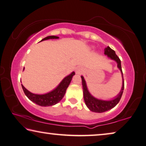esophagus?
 <instances>
[{"label":"esophagus","mask_w":146,"mask_h":146,"mask_svg":"<svg viewBox=\"0 0 146 146\" xmlns=\"http://www.w3.org/2000/svg\"><path fill=\"white\" fill-rule=\"evenodd\" d=\"M77 73H78V74H81V73H82V71L80 70V69H78V70L77 71Z\"/></svg>","instance_id":"1"}]
</instances>
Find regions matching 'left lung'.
I'll return each mask as SVG.
<instances>
[{
    "mask_svg": "<svg viewBox=\"0 0 146 146\" xmlns=\"http://www.w3.org/2000/svg\"><path fill=\"white\" fill-rule=\"evenodd\" d=\"M104 54L107 55V56L110 58L112 60H114L117 63V66L118 68L120 69L122 73V89L118 95L115 97L114 99L110 100H102L98 99V98H94L91 94L89 93L88 91L87 84H86L85 80L84 79V77L81 76L82 79V85H83V97L84 100L86 105L89 109L92 112H98V113H101V112H104L107 111L111 109V108H114L117 104L120 101L121 97H122L123 91L124 89V78H123V73L122 71V67H121V61L119 59V57L117 56L114 51L112 50L109 46L106 47L104 49Z\"/></svg>",
    "mask_w": 146,
    "mask_h": 146,
    "instance_id": "left-lung-1",
    "label": "left lung"
}]
</instances>
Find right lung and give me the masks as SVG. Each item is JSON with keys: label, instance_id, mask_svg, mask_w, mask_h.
<instances>
[{"label": "right lung", "instance_id": "add662e5", "mask_svg": "<svg viewBox=\"0 0 146 146\" xmlns=\"http://www.w3.org/2000/svg\"><path fill=\"white\" fill-rule=\"evenodd\" d=\"M59 37L55 36H50L42 39V41L47 40L49 39H58ZM75 72H72L70 75L65 77L63 79L59 85L55 88L52 91L44 94H37L32 93L31 92L28 91L23 85H22V89L26 96L38 105L41 106H49L55 105V104L58 103L64 96L66 90L70 84L73 76L75 75Z\"/></svg>", "mask_w": 146, "mask_h": 146}]
</instances>
